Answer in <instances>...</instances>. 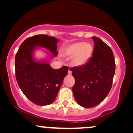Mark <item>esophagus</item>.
<instances>
[{
	"instance_id": "34e87169",
	"label": "esophagus",
	"mask_w": 133,
	"mask_h": 133,
	"mask_svg": "<svg viewBox=\"0 0 133 133\" xmlns=\"http://www.w3.org/2000/svg\"><path fill=\"white\" fill-rule=\"evenodd\" d=\"M68 74L69 75H71L72 74V71L70 69H69V71H68Z\"/></svg>"
}]
</instances>
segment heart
<instances>
[{
    "mask_svg": "<svg viewBox=\"0 0 133 133\" xmlns=\"http://www.w3.org/2000/svg\"><path fill=\"white\" fill-rule=\"evenodd\" d=\"M63 53L66 57H72V65L80 67L86 64L92 57L93 47L88 42H76L65 47Z\"/></svg>",
    "mask_w": 133,
    "mask_h": 133,
    "instance_id": "obj_1",
    "label": "heart"
}]
</instances>
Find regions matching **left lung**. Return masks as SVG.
Masks as SVG:
<instances>
[{
	"label": "left lung",
	"mask_w": 133,
	"mask_h": 133,
	"mask_svg": "<svg viewBox=\"0 0 133 133\" xmlns=\"http://www.w3.org/2000/svg\"><path fill=\"white\" fill-rule=\"evenodd\" d=\"M94 42L92 57L88 63L71 68L75 84L74 98L85 108L95 107L108 95L115 73V60L111 49L101 39L92 37Z\"/></svg>",
	"instance_id": "8db88e82"
}]
</instances>
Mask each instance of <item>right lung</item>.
I'll return each mask as SVG.
<instances>
[{
    "label": "right lung",
    "instance_id": "obj_1",
    "mask_svg": "<svg viewBox=\"0 0 133 133\" xmlns=\"http://www.w3.org/2000/svg\"><path fill=\"white\" fill-rule=\"evenodd\" d=\"M56 38L47 35H36L25 39L20 46L16 58V77L19 88L27 98L35 104L46 106L56 99L64 78L67 76L68 67L54 69L49 60L57 56ZM43 47L52 53L45 60L37 62L33 52Z\"/></svg>",
    "mask_w": 133,
    "mask_h": 133
}]
</instances>
